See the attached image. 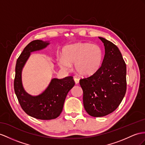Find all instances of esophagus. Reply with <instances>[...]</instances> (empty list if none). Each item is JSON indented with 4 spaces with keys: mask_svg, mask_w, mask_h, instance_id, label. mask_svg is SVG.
<instances>
[{
    "mask_svg": "<svg viewBox=\"0 0 145 145\" xmlns=\"http://www.w3.org/2000/svg\"><path fill=\"white\" fill-rule=\"evenodd\" d=\"M73 80H74V81H75V84H78L79 83V79L78 78H73Z\"/></svg>",
    "mask_w": 145,
    "mask_h": 145,
    "instance_id": "esophagus-1",
    "label": "esophagus"
}]
</instances>
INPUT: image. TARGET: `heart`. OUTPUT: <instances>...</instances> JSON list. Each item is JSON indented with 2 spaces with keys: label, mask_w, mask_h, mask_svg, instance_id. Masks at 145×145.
<instances>
[{
  "label": "heart",
  "mask_w": 145,
  "mask_h": 145,
  "mask_svg": "<svg viewBox=\"0 0 145 145\" xmlns=\"http://www.w3.org/2000/svg\"><path fill=\"white\" fill-rule=\"evenodd\" d=\"M103 54L101 48L87 42H78L67 46L59 58L60 67L69 70L74 64L76 72L81 76L94 75L101 67Z\"/></svg>",
  "instance_id": "heart-1"
}]
</instances>
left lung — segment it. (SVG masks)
<instances>
[{
  "label": "left lung",
  "mask_w": 145,
  "mask_h": 145,
  "mask_svg": "<svg viewBox=\"0 0 145 145\" xmlns=\"http://www.w3.org/2000/svg\"><path fill=\"white\" fill-rule=\"evenodd\" d=\"M99 38L105 53L101 67L94 75L80 80L84 109L94 117L105 116L116 110L127 88L126 65L120 50L110 41Z\"/></svg>",
  "instance_id": "1"
}]
</instances>
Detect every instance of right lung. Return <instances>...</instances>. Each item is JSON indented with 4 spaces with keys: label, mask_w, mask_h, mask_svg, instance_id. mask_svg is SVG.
<instances>
[{
    "label": "right lung",
    "mask_w": 145,
    "mask_h": 145,
    "mask_svg": "<svg viewBox=\"0 0 145 145\" xmlns=\"http://www.w3.org/2000/svg\"><path fill=\"white\" fill-rule=\"evenodd\" d=\"M49 42L36 40L24 48L16 61L14 89L18 102L25 113L42 120H50L57 118L61 113L68 92L75 85L72 76L62 79L53 78L42 93L32 95L24 90L22 83V70L31 53L45 48Z\"/></svg>",
    "instance_id": "add662e5"
}]
</instances>
